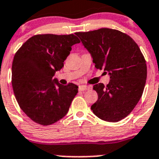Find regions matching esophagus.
<instances>
[{
	"label": "esophagus",
	"mask_w": 159,
	"mask_h": 159,
	"mask_svg": "<svg viewBox=\"0 0 159 159\" xmlns=\"http://www.w3.org/2000/svg\"><path fill=\"white\" fill-rule=\"evenodd\" d=\"M78 89H79L80 91H84V90H89V89H90V87L88 86V85H79V87H78Z\"/></svg>",
	"instance_id": "1"
}]
</instances>
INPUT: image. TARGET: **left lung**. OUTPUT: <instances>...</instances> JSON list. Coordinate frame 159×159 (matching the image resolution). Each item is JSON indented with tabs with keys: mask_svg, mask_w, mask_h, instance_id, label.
Returning <instances> with one entry per match:
<instances>
[{
	"mask_svg": "<svg viewBox=\"0 0 159 159\" xmlns=\"http://www.w3.org/2000/svg\"><path fill=\"white\" fill-rule=\"evenodd\" d=\"M75 34L91 54L96 68L110 75L108 85L93 87L98 95L91 106L93 112L104 121L121 120L135 108L145 87L147 64L139 46L128 35L111 28Z\"/></svg>",
	"mask_w": 159,
	"mask_h": 159,
	"instance_id": "left-lung-1",
	"label": "left lung"
}]
</instances>
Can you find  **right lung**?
Listing matches in <instances>:
<instances>
[{
	"instance_id": "1",
	"label": "right lung",
	"mask_w": 159,
	"mask_h": 159,
	"mask_svg": "<svg viewBox=\"0 0 159 159\" xmlns=\"http://www.w3.org/2000/svg\"><path fill=\"white\" fill-rule=\"evenodd\" d=\"M80 43L74 34L35 35L20 47L13 58L12 85L21 109L31 120L51 125L65 116L78 93L76 85L52 79L64 66L71 47Z\"/></svg>"
}]
</instances>
